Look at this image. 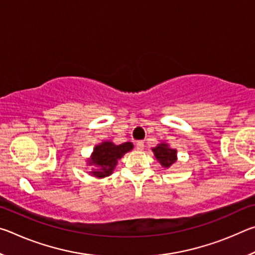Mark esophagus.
I'll use <instances>...</instances> for the list:
<instances>
[{
  "mask_svg": "<svg viewBox=\"0 0 255 255\" xmlns=\"http://www.w3.org/2000/svg\"><path fill=\"white\" fill-rule=\"evenodd\" d=\"M136 148H137L138 150L144 149V141H143V140H138L137 143H136Z\"/></svg>",
  "mask_w": 255,
  "mask_h": 255,
  "instance_id": "34e87169",
  "label": "esophagus"
}]
</instances>
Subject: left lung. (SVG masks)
<instances>
[{"label": "left lung", "instance_id": "1", "mask_svg": "<svg viewBox=\"0 0 255 255\" xmlns=\"http://www.w3.org/2000/svg\"><path fill=\"white\" fill-rule=\"evenodd\" d=\"M153 152L164 167H170L176 161V150L170 148L166 144H159L153 148Z\"/></svg>", "mask_w": 255, "mask_h": 255}]
</instances>
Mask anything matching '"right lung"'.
Here are the masks:
<instances>
[{
    "label": "right lung",
    "mask_w": 255,
    "mask_h": 255,
    "mask_svg": "<svg viewBox=\"0 0 255 255\" xmlns=\"http://www.w3.org/2000/svg\"><path fill=\"white\" fill-rule=\"evenodd\" d=\"M130 149H132V144L129 141L120 145H115L111 141H105V143L96 146L90 164L96 165L98 170L93 171L92 174L98 178H105V176L110 175L117 165L118 159Z\"/></svg>",
    "instance_id": "right-lung-1"
}]
</instances>
